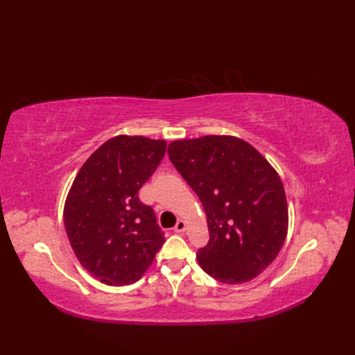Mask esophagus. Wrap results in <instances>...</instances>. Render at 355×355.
I'll return each mask as SVG.
<instances>
[{"instance_id": "esophagus-1", "label": "esophagus", "mask_w": 355, "mask_h": 355, "mask_svg": "<svg viewBox=\"0 0 355 355\" xmlns=\"http://www.w3.org/2000/svg\"><path fill=\"white\" fill-rule=\"evenodd\" d=\"M185 230H187V222L184 219H179L175 227V232H184Z\"/></svg>"}]
</instances>
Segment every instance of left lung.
<instances>
[{
    "label": "left lung",
    "instance_id": "obj_1",
    "mask_svg": "<svg viewBox=\"0 0 355 355\" xmlns=\"http://www.w3.org/2000/svg\"><path fill=\"white\" fill-rule=\"evenodd\" d=\"M167 151L207 216L210 240L197 253L200 266L225 284L253 280L280 253L288 230L277 170L235 136L179 139Z\"/></svg>",
    "mask_w": 355,
    "mask_h": 355
}]
</instances>
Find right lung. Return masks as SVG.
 Here are the masks:
<instances>
[{"label":"right lung","instance_id":"right-lung-1","mask_svg":"<svg viewBox=\"0 0 355 355\" xmlns=\"http://www.w3.org/2000/svg\"><path fill=\"white\" fill-rule=\"evenodd\" d=\"M166 145L163 139L114 136L72 182L63 207L65 230L83 268L103 284L137 282L166 240L153 209L137 198Z\"/></svg>","mask_w":355,"mask_h":355}]
</instances>
